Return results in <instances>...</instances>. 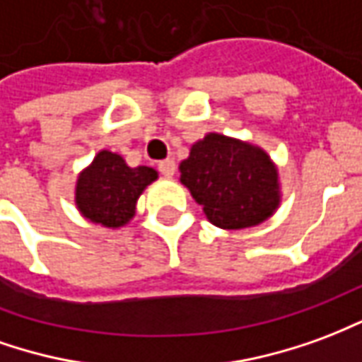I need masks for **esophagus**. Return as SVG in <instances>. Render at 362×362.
<instances>
[{"instance_id": "obj_1", "label": "esophagus", "mask_w": 362, "mask_h": 362, "mask_svg": "<svg viewBox=\"0 0 362 362\" xmlns=\"http://www.w3.org/2000/svg\"><path fill=\"white\" fill-rule=\"evenodd\" d=\"M158 169H160V173L163 177H173V173H175V161L173 160L161 161L160 165H158Z\"/></svg>"}]
</instances>
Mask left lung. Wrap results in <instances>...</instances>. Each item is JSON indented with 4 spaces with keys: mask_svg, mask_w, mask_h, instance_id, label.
Instances as JSON below:
<instances>
[{
    "mask_svg": "<svg viewBox=\"0 0 362 362\" xmlns=\"http://www.w3.org/2000/svg\"><path fill=\"white\" fill-rule=\"evenodd\" d=\"M179 171L206 218L224 230L257 226L281 202L279 173L267 153L216 132L194 142Z\"/></svg>",
    "mask_w": 362,
    "mask_h": 362,
    "instance_id": "8db88e82",
    "label": "left lung"
}]
</instances>
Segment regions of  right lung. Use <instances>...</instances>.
<instances>
[{"instance_id": "obj_1", "label": "right lung", "mask_w": 362, "mask_h": 362, "mask_svg": "<svg viewBox=\"0 0 362 362\" xmlns=\"http://www.w3.org/2000/svg\"><path fill=\"white\" fill-rule=\"evenodd\" d=\"M158 179V171L146 165L128 168L119 153L103 150L83 169L76 185L79 212L95 224L120 228L136 212V201Z\"/></svg>"}]
</instances>
